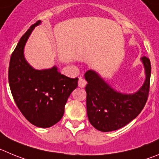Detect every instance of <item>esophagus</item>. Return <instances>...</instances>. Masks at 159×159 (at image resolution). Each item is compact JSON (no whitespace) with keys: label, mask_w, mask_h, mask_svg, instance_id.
<instances>
[{"label":"esophagus","mask_w":159,"mask_h":159,"mask_svg":"<svg viewBox=\"0 0 159 159\" xmlns=\"http://www.w3.org/2000/svg\"><path fill=\"white\" fill-rule=\"evenodd\" d=\"M86 81H85L84 78L80 77L79 79H78V86H79L80 88H84V87L86 85Z\"/></svg>","instance_id":"1"}]
</instances>
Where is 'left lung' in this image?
<instances>
[{
    "mask_svg": "<svg viewBox=\"0 0 159 159\" xmlns=\"http://www.w3.org/2000/svg\"><path fill=\"white\" fill-rule=\"evenodd\" d=\"M141 60L146 79L141 88L133 94H123L111 88L94 70L84 74L87 115L93 127L101 132L117 130L136 118L148 100L151 78V62L146 56Z\"/></svg>",
    "mask_w": 159,
    "mask_h": 159,
    "instance_id": "left-lung-1",
    "label": "left lung"
}]
</instances>
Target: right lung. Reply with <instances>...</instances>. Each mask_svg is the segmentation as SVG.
I'll return each instance as SVG.
<instances>
[{
	"instance_id": "add662e5",
	"label": "right lung",
	"mask_w": 159,
	"mask_h": 159,
	"mask_svg": "<svg viewBox=\"0 0 159 159\" xmlns=\"http://www.w3.org/2000/svg\"><path fill=\"white\" fill-rule=\"evenodd\" d=\"M38 20L23 35L10 59L8 82L16 106L23 116L35 126L48 128L64 114V107L78 78L61 75L56 66L38 70L26 62L24 46Z\"/></svg>"
}]
</instances>
